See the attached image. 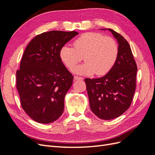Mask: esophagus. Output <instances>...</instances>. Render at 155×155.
Returning a JSON list of instances; mask_svg holds the SVG:
<instances>
[{"label":"esophagus","mask_w":155,"mask_h":155,"mask_svg":"<svg viewBox=\"0 0 155 155\" xmlns=\"http://www.w3.org/2000/svg\"><path fill=\"white\" fill-rule=\"evenodd\" d=\"M74 79L75 81H78V80H83V78H81V77H78V76H75L74 77Z\"/></svg>","instance_id":"esophagus-1"}]
</instances>
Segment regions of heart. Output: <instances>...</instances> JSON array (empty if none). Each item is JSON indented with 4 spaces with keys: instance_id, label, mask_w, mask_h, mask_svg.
Wrapping results in <instances>:
<instances>
[{
    "instance_id": "heart-1",
    "label": "heart",
    "mask_w": 155,
    "mask_h": 155,
    "mask_svg": "<svg viewBox=\"0 0 155 155\" xmlns=\"http://www.w3.org/2000/svg\"><path fill=\"white\" fill-rule=\"evenodd\" d=\"M74 48L64 45L61 48L59 56L69 69L82 59L86 62L78 65L72 71L79 75L103 76L109 72L114 65L118 55V46L110 37L100 33L88 32L75 41Z\"/></svg>"
}]
</instances>
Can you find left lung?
Instances as JSON below:
<instances>
[{
  "label": "left lung",
  "mask_w": 155,
  "mask_h": 155,
  "mask_svg": "<svg viewBox=\"0 0 155 155\" xmlns=\"http://www.w3.org/2000/svg\"><path fill=\"white\" fill-rule=\"evenodd\" d=\"M108 30L118 43V55L110 71L96 79H85L90 107L98 118L109 120L127 110L136 88L137 66L130 45L124 37L112 29Z\"/></svg>",
  "instance_id": "8db88e82"
}]
</instances>
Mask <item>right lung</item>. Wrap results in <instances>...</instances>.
I'll return each instance as SVG.
<instances>
[{"instance_id": "1", "label": "right lung", "mask_w": 155, "mask_h": 155, "mask_svg": "<svg viewBox=\"0 0 155 155\" xmlns=\"http://www.w3.org/2000/svg\"><path fill=\"white\" fill-rule=\"evenodd\" d=\"M78 33L50 31L35 36L28 45L17 71V88L22 109L41 124L57 120L74 76L60 58L61 48Z\"/></svg>"}]
</instances>
